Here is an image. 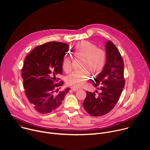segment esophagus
Masks as SVG:
<instances>
[{"label":"esophagus","instance_id":"obj_1","mask_svg":"<svg viewBox=\"0 0 150 150\" xmlns=\"http://www.w3.org/2000/svg\"><path fill=\"white\" fill-rule=\"evenodd\" d=\"M71 88L72 91H73L74 92H76V91H78V89H79V88H75V87H72Z\"/></svg>","mask_w":150,"mask_h":150}]
</instances>
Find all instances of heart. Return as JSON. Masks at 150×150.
I'll return each instance as SVG.
<instances>
[{
    "mask_svg": "<svg viewBox=\"0 0 150 150\" xmlns=\"http://www.w3.org/2000/svg\"><path fill=\"white\" fill-rule=\"evenodd\" d=\"M74 55L82 58L80 67L81 69L76 70L69 75L66 79L67 83L76 88L85 85L90 76L89 70L94 73L100 72L104 67L106 54L104 50L96 48V46L88 41H81L74 48ZM63 69L69 73L71 70V61L66 57L63 62Z\"/></svg>",
    "mask_w": 150,
    "mask_h": 150,
    "instance_id": "obj_1",
    "label": "heart"
}]
</instances>
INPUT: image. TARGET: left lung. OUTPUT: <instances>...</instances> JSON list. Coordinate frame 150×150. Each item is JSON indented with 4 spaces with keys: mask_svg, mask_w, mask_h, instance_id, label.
<instances>
[{
    "mask_svg": "<svg viewBox=\"0 0 150 150\" xmlns=\"http://www.w3.org/2000/svg\"><path fill=\"white\" fill-rule=\"evenodd\" d=\"M106 64L102 71L94 78L95 87L99 84L101 92H87L83 106L88 113L93 116H101L109 113L116 105L125 85L124 65L121 54L112 42L105 44ZM98 91H96V92Z\"/></svg>",
    "mask_w": 150,
    "mask_h": 150,
    "instance_id": "left-lung-1",
    "label": "left lung"
}]
</instances>
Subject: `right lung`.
<instances>
[{
    "mask_svg": "<svg viewBox=\"0 0 150 150\" xmlns=\"http://www.w3.org/2000/svg\"><path fill=\"white\" fill-rule=\"evenodd\" d=\"M69 45L50 42L37 46L26 57L22 78L26 96L35 109L41 113L55 110L70 91L67 87L58 92L63 82L54 84L62 74L63 62Z\"/></svg>",
    "mask_w": 150,
    "mask_h": 150,
    "instance_id": "add662e5",
    "label": "right lung"
}]
</instances>
